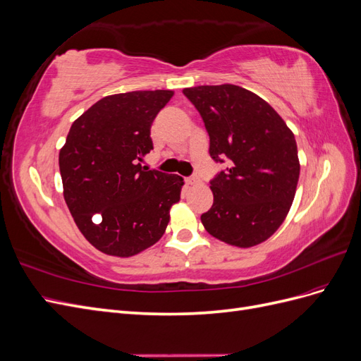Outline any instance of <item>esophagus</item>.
<instances>
[{
  "instance_id": "esophagus-1",
  "label": "esophagus",
  "mask_w": 361,
  "mask_h": 361,
  "mask_svg": "<svg viewBox=\"0 0 361 361\" xmlns=\"http://www.w3.org/2000/svg\"><path fill=\"white\" fill-rule=\"evenodd\" d=\"M187 185H197L200 182V179L197 176H191V178H187Z\"/></svg>"
}]
</instances>
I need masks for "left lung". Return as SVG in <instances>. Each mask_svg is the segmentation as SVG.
<instances>
[{
    "mask_svg": "<svg viewBox=\"0 0 361 361\" xmlns=\"http://www.w3.org/2000/svg\"><path fill=\"white\" fill-rule=\"evenodd\" d=\"M183 94L203 118L212 159H228L211 180L214 204L200 216L204 228L241 248L267 241L285 221L297 191L293 133L267 101L239 85L190 87Z\"/></svg>",
    "mask_w": 361,
    "mask_h": 361,
    "instance_id": "obj_1",
    "label": "left lung"
}]
</instances>
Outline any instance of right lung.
Segmentation results:
<instances>
[{"instance_id":"right-lung-1","label":"right lung","mask_w":361,"mask_h":361,"mask_svg":"<svg viewBox=\"0 0 361 361\" xmlns=\"http://www.w3.org/2000/svg\"><path fill=\"white\" fill-rule=\"evenodd\" d=\"M171 90L105 96L75 120L59 155L63 195L84 238L129 257L158 243L180 200L183 179L141 167L150 126Z\"/></svg>"}]
</instances>
